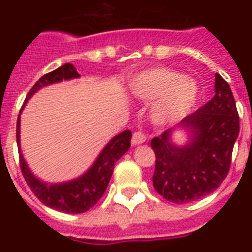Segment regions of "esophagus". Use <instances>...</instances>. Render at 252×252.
<instances>
[{
  "mask_svg": "<svg viewBox=\"0 0 252 252\" xmlns=\"http://www.w3.org/2000/svg\"><path fill=\"white\" fill-rule=\"evenodd\" d=\"M145 141H146L145 133H142L141 131H136V132H133L132 140H131L132 145H140V144H142V142H145Z\"/></svg>",
  "mask_w": 252,
  "mask_h": 252,
  "instance_id": "esophagus-1",
  "label": "esophagus"
}]
</instances>
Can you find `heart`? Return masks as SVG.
<instances>
[{
	"label": "heart",
	"mask_w": 252,
	"mask_h": 252,
	"mask_svg": "<svg viewBox=\"0 0 252 252\" xmlns=\"http://www.w3.org/2000/svg\"><path fill=\"white\" fill-rule=\"evenodd\" d=\"M130 91L136 98L158 100L153 108L155 122H169L180 119L197 98V86L192 79L173 69L154 68L133 78Z\"/></svg>",
	"instance_id": "obj_1"
}]
</instances>
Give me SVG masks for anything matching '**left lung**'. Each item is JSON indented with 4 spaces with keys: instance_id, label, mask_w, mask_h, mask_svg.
<instances>
[{
    "instance_id": "8db88e82",
    "label": "left lung",
    "mask_w": 252,
    "mask_h": 252,
    "mask_svg": "<svg viewBox=\"0 0 252 252\" xmlns=\"http://www.w3.org/2000/svg\"><path fill=\"white\" fill-rule=\"evenodd\" d=\"M215 91L211 101L179 124L192 132L189 144L175 146L171 130L151 140L157 158L154 188L173 203H188L215 192L230 170L240 117L232 91L218 73Z\"/></svg>"
}]
</instances>
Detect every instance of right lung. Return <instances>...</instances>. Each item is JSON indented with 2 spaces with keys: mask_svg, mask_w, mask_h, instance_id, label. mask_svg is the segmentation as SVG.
<instances>
[{
  "mask_svg": "<svg viewBox=\"0 0 252 252\" xmlns=\"http://www.w3.org/2000/svg\"><path fill=\"white\" fill-rule=\"evenodd\" d=\"M79 77V73L74 65L66 63L59 66L58 69L50 73H46L39 81L32 86L30 92L28 93L25 103L31 98V95L35 92L49 86V84L58 83V82L73 79ZM24 103V106H25ZM22 108L20 110V112ZM131 133L130 130H125L124 132L116 135L111 140L101 154L98 155L97 160L94 161L91 169L86 174L77 178L74 180L66 182V183L59 184H46L41 180L37 179L29 169L25 159L22 157L21 148H20V116L17 119L16 126V140L19 146V157L20 166H21L22 175L25 178L26 183L30 187L35 195L39 198V201L43 202L45 206L54 208L57 211L64 213H83L88 209L92 208L97 202L101 199L107 186L110 183L112 177L113 166L115 162L124 155L131 146Z\"/></svg>",
  "mask_w": 252,
  "mask_h": 252,
  "instance_id": "obj_1",
  "label": "right lung"
}]
</instances>
